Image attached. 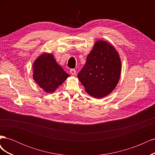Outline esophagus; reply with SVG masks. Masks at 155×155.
<instances>
[{
    "mask_svg": "<svg viewBox=\"0 0 155 155\" xmlns=\"http://www.w3.org/2000/svg\"><path fill=\"white\" fill-rule=\"evenodd\" d=\"M70 72L72 75H75L76 74V70L75 69H70Z\"/></svg>",
    "mask_w": 155,
    "mask_h": 155,
    "instance_id": "esophagus-1",
    "label": "esophagus"
}]
</instances>
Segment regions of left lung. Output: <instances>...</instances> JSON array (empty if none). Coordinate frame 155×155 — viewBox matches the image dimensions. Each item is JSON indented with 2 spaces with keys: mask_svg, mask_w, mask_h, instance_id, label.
Listing matches in <instances>:
<instances>
[{
  "mask_svg": "<svg viewBox=\"0 0 155 155\" xmlns=\"http://www.w3.org/2000/svg\"><path fill=\"white\" fill-rule=\"evenodd\" d=\"M121 61L110 44L97 41L78 74L79 81L91 96L101 98L114 90L120 78Z\"/></svg>",
  "mask_w": 155,
  "mask_h": 155,
  "instance_id": "8db88e82",
  "label": "left lung"
}]
</instances>
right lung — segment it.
Returning <instances> with one entry per match:
<instances>
[{
  "instance_id": "add662e5",
  "label": "right lung",
  "mask_w": 155,
  "mask_h": 155,
  "mask_svg": "<svg viewBox=\"0 0 155 155\" xmlns=\"http://www.w3.org/2000/svg\"><path fill=\"white\" fill-rule=\"evenodd\" d=\"M33 67L34 79L46 92H54L69 76L56 63L52 54H42L35 61Z\"/></svg>"
}]
</instances>
